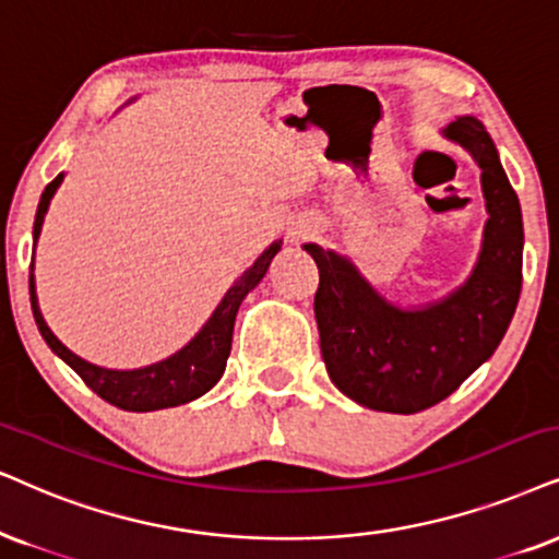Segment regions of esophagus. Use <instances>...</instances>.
<instances>
[{"label": "esophagus", "instance_id": "esophagus-1", "mask_svg": "<svg viewBox=\"0 0 559 559\" xmlns=\"http://www.w3.org/2000/svg\"><path fill=\"white\" fill-rule=\"evenodd\" d=\"M307 235H309V229H307V227H304V229L299 227V229H294V231H292V237H294V239H304Z\"/></svg>", "mask_w": 559, "mask_h": 559}]
</instances>
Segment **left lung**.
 I'll return each mask as SVG.
<instances>
[{"instance_id": "left-lung-1", "label": "left lung", "mask_w": 559, "mask_h": 559, "mask_svg": "<svg viewBox=\"0 0 559 559\" xmlns=\"http://www.w3.org/2000/svg\"><path fill=\"white\" fill-rule=\"evenodd\" d=\"M443 136L483 169L487 206L483 250L456 292L405 309L386 301L348 258L309 242L320 267L314 317L332 384L358 405L413 415L459 390L496 353L521 296L524 222L485 126L459 116Z\"/></svg>"}]
</instances>
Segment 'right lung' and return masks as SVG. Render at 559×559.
<instances>
[{
    "label": "right lung",
    "mask_w": 559,
    "mask_h": 559,
    "mask_svg": "<svg viewBox=\"0 0 559 559\" xmlns=\"http://www.w3.org/2000/svg\"><path fill=\"white\" fill-rule=\"evenodd\" d=\"M63 173L48 182L44 195H40L38 211H35V224H33V242H38L40 229H44V218L48 211V203L56 193V188L61 186ZM281 250V239L273 242L267 250L252 263L247 271L235 281V286L224 294V299L218 301L214 314L209 317V322L198 330V335L190 341L186 348L157 361L144 369H131V371H118V369H103L84 358L76 356L63 345L59 337L53 335L48 328L44 314H40L38 296H35V281H33V265H31V307L35 324H38L40 335L48 343L56 356L63 364H69L80 373L84 384L90 386L97 397H103L110 405L129 409V413H152V409H165V407H178L186 405L190 400H198L201 394H206L211 386L222 379L224 369H227V358L231 350V332H235L237 309L247 294L255 288L275 258V252ZM35 255V247H33Z\"/></svg>",
    "instance_id": "add662e5"
}]
</instances>
